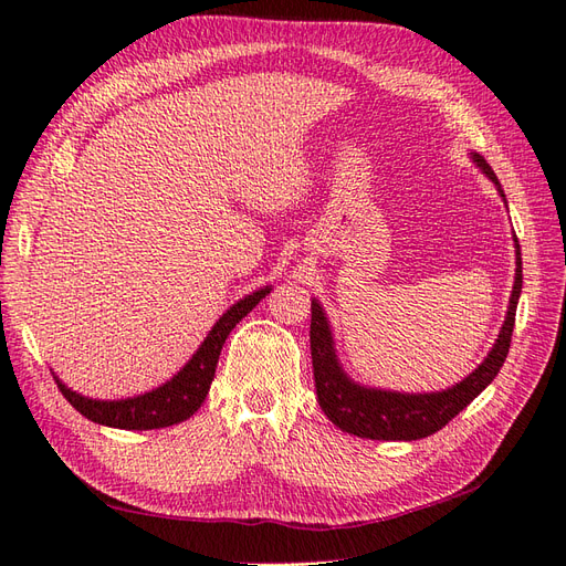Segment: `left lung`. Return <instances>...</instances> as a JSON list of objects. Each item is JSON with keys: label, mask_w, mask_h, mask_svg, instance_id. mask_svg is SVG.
<instances>
[{"label": "left lung", "mask_w": 566, "mask_h": 566, "mask_svg": "<svg viewBox=\"0 0 566 566\" xmlns=\"http://www.w3.org/2000/svg\"><path fill=\"white\" fill-rule=\"evenodd\" d=\"M469 159L476 164V169L495 182L502 200L507 205V197L502 192L497 176L493 174L488 161L469 151ZM514 254H516V269H514V285L507 304L505 324H502L497 340L493 343L491 353L473 369L460 384L452 388L436 390V392H400V390H384L357 384L349 378L338 359V349H335L331 321L321 307L318 300H312V328H310V343H312V364H314V386L318 405L324 415L338 426L340 431H347L359 438L371 440H419L426 436H433L442 426L452 421L460 411L473 402L493 378L502 369L507 359L512 331H514V316L518 295H522V250H518V240L514 235Z\"/></svg>", "instance_id": "8db88e82"}]
</instances>
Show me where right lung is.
<instances>
[{
	"instance_id": "right-lung-1",
	"label": "right lung",
	"mask_w": 566,
	"mask_h": 566,
	"mask_svg": "<svg viewBox=\"0 0 566 566\" xmlns=\"http://www.w3.org/2000/svg\"><path fill=\"white\" fill-rule=\"evenodd\" d=\"M269 293L271 285H264L238 300L231 310H226L207 333L205 343L186 361V366L171 380H166L159 388H151L149 392L126 397V400H95V397H85L71 390L54 374L56 386L83 417L102 426H112V429L151 431L186 421L205 402L226 338L256 307L259 300H264Z\"/></svg>"
}]
</instances>
